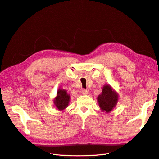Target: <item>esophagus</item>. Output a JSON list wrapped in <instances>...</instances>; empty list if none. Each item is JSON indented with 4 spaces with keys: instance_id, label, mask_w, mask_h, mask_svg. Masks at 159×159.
<instances>
[{
    "instance_id": "34e87169",
    "label": "esophagus",
    "mask_w": 159,
    "mask_h": 159,
    "mask_svg": "<svg viewBox=\"0 0 159 159\" xmlns=\"http://www.w3.org/2000/svg\"><path fill=\"white\" fill-rule=\"evenodd\" d=\"M81 92H82L83 95H88L89 94V91L87 90H86V89H83L82 91H81Z\"/></svg>"
}]
</instances>
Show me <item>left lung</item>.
<instances>
[{
    "label": "left lung",
    "instance_id": "left-lung-1",
    "mask_svg": "<svg viewBox=\"0 0 159 159\" xmlns=\"http://www.w3.org/2000/svg\"><path fill=\"white\" fill-rule=\"evenodd\" d=\"M118 101V94L109 84H105L102 89V93L97 97L101 110L109 113L116 107Z\"/></svg>",
    "mask_w": 159,
    "mask_h": 159
}]
</instances>
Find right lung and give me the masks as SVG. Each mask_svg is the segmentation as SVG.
<instances>
[{"instance_id": "obj_1", "label": "right lung", "mask_w": 159, "mask_h": 159, "mask_svg": "<svg viewBox=\"0 0 159 159\" xmlns=\"http://www.w3.org/2000/svg\"><path fill=\"white\" fill-rule=\"evenodd\" d=\"M70 101V95L64 89H58L57 91V96L55 97L54 103L56 107L60 111L66 109Z\"/></svg>"}]
</instances>
